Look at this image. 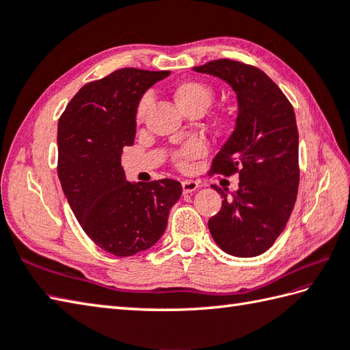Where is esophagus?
<instances>
[{
    "label": "esophagus",
    "mask_w": 350,
    "mask_h": 350,
    "mask_svg": "<svg viewBox=\"0 0 350 350\" xmlns=\"http://www.w3.org/2000/svg\"><path fill=\"white\" fill-rule=\"evenodd\" d=\"M182 188H183L185 194H189V192H194L198 188V183L194 180H183Z\"/></svg>",
    "instance_id": "esophagus-1"
}]
</instances>
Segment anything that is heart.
I'll use <instances>...</instances> for the list:
<instances>
[{"label": "heart", "instance_id": "obj_1", "mask_svg": "<svg viewBox=\"0 0 350 350\" xmlns=\"http://www.w3.org/2000/svg\"><path fill=\"white\" fill-rule=\"evenodd\" d=\"M173 98L183 113H187L188 109L197 108L204 111L207 107L211 105V102L213 99V92L212 88L204 84L200 83V81H183V83L177 84L173 88ZM150 105V99L148 96H144L143 99L139 100L138 108H137V122H143L146 111ZM203 153V147L198 143H189L180 148L179 152L176 153V162L180 168H187L188 162L198 158L200 154Z\"/></svg>", "mask_w": 350, "mask_h": 350}]
</instances>
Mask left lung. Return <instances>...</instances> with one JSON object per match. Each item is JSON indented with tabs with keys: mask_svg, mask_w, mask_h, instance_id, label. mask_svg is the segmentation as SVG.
<instances>
[{
	"mask_svg": "<svg viewBox=\"0 0 350 350\" xmlns=\"http://www.w3.org/2000/svg\"><path fill=\"white\" fill-rule=\"evenodd\" d=\"M233 88L234 131L212 162V173L239 176V188L215 187L221 211L209 219L218 247L234 257L269 250L292 215L299 187V137L293 107L265 72L239 62L215 60L194 68Z\"/></svg>",
	"mask_w": 350,
	"mask_h": 350,
	"instance_id": "obj_1",
	"label": "left lung"
}]
</instances>
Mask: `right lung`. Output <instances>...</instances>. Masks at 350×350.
Returning a JSON list of instances; mask_svg holds the SVG:
<instances>
[{
	"mask_svg": "<svg viewBox=\"0 0 350 350\" xmlns=\"http://www.w3.org/2000/svg\"><path fill=\"white\" fill-rule=\"evenodd\" d=\"M170 70L118 69L85 84L58 122V177L87 236L117 257L135 256L161 239L182 196L180 182L126 180L123 148L137 132L143 94Z\"/></svg>",
	"mask_w": 350,
	"mask_h": 350,
	"instance_id": "1",
	"label": "right lung"
}]
</instances>
